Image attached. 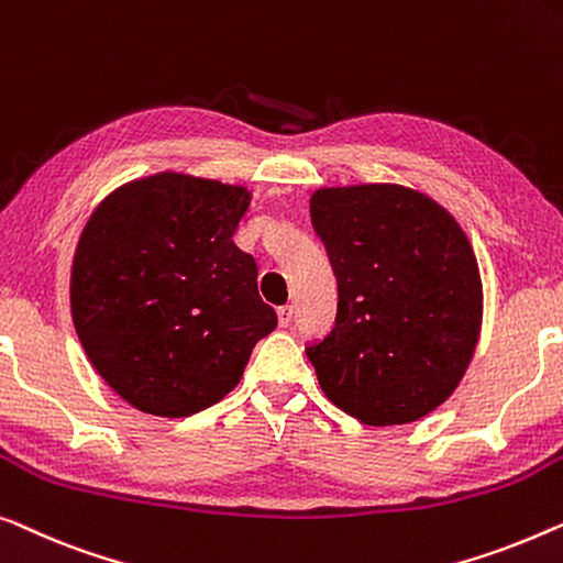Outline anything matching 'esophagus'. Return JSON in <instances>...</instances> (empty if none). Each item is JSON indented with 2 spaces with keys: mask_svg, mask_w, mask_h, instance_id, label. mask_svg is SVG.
Returning a JSON list of instances; mask_svg holds the SVG:
<instances>
[{
  "mask_svg": "<svg viewBox=\"0 0 563 563\" xmlns=\"http://www.w3.org/2000/svg\"><path fill=\"white\" fill-rule=\"evenodd\" d=\"M276 317H279V324H282V328H289V324H291V317H295V309H291L289 305H284V307L276 309Z\"/></svg>",
  "mask_w": 563,
  "mask_h": 563,
  "instance_id": "obj_1",
  "label": "esophagus"
}]
</instances>
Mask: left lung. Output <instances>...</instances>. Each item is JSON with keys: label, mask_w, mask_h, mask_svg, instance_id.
<instances>
[{"label": "left lung", "mask_w": 563, "mask_h": 563, "mask_svg": "<svg viewBox=\"0 0 563 563\" xmlns=\"http://www.w3.org/2000/svg\"><path fill=\"white\" fill-rule=\"evenodd\" d=\"M312 225L338 276V317L307 357L328 398L373 427L444 404L477 345L483 289L467 235L401 185L317 190Z\"/></svg>", "instance_id": "8db88e82"}]
</instances>
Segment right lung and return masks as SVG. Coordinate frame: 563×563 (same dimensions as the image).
I'll list each match as a JSON object with an SVG mask.
<instances>
[{
  "instance_id": "right-lung-1",
  "label": "right lung",
  "mask_w": 563,
  "mask_h": 563,
  "mask_svg": "<svg viewBox=\"0 0 563 563\" xmlns=\"http://www.w3.org/2000/svg\"><path fill=\"white\" fill-rule=\"evenodd\" d=\"M249 192L154 175L109 195L80 235L70 312L101 378L140 411L190 417L241 380L276 328L254 256L233 243Z\"/></svg>"
}]
</instances>
